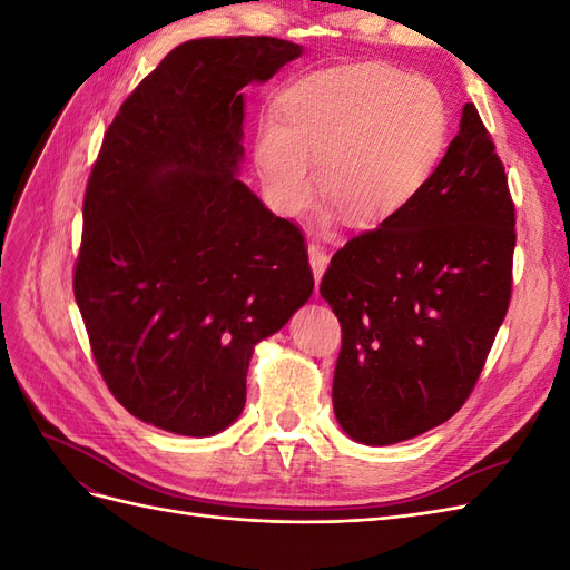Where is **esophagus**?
<instances>
[{"mask_svg": "<svg viewBox=\"0 0 570 570\" xmlns=\"http://www.w3.org/2000/svg\"><path fill=\"white\" fill-rule=\"evenodd\" d=\"M308 264H312V271H314V278H316V285L321 283V278H323V273H325V268H327V254H325V249L321 247V245H308Z\"/></svg>", "mask_w": 570, "mask_h": 570, "instance_id": "34e87169", "label": "esophagus"}]
</instances>
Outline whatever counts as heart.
Returning a JSON list of instances; mask_svg holds the SVG:
<instances>
[{"mask_svg":"<svg viewBox=\"0 0 570 570\" xmlns=\"http://www.w3.org/2000/svg\"><path fill=\"white\" fill-rule=\"evenodd\" d=\"M258 124L252 157L271 209L299 216L318 189L354 226H377L419 197L450 132L430 80L385 63H340L306 73Z\"/></svg>","mask_w":570,"mask_h":570,"instance_id":"heart-1","label":"heart"}]
</instances>
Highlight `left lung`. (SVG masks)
I'll return each instance as SVG.
<instances>
[{
	"label": "left lung",
	"instance_id": "obj_1",
	"mask_svg": "<svg viewBox=\"0 0 570 570\" xmlns=\"http://www.w3.org/2000/svg\"><path fill=\"white\" fill-rule=\"evenodd\" d=\"M513 226L504 166L465 105L419 197L352 237L321 281L342 325L335 419L352 440H411L469 400L509 308Z\"/></svg>",
	"mask_w": 570,
	"mask_h": 570
}]
</instances>
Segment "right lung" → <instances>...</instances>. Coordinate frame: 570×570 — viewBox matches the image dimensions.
I'll use <instances>...</instances> for the list:
<instances>
[{"instance_id": "obj_1", "label": "right lung", "mask_w": 570, "mask_h": 570, "mask_svg": "<svg viewBox=\"0 0 570 570\" xmlns=\"http://www.w3.org/2000/svg\"><path fill=\"white\" fill-rule=\"evenodd\" d=\"M297 57L264 36L178 45L120 105L90 174L76 302L111 394L168 433L235 423L256 342L314 292L299 228L237 178L243 88Z\"/></svg>"}]
</instances>
